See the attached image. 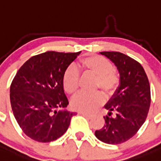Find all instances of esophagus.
I'll list each match as a JSON object with an SVG mask.
<instances>
[{
    "mask_svg": "<svg viewBox=\"0 0 161 161\" xmlns=\"http://www.w3.org/2000/svg\"><path fill=\"white\" fill-rule=\"evenodd\" d=\"M80 114H82V115H83L84 117H87V118H92V115L90 114H87V113H79Z\"/></svg>",
    "mask_w": 161,
    "mask_h": 161,
    "instance_id": "esophagus-1",
    "label": "esophagus"
}]
</instances>
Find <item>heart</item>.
<instances>
[{
    "label": "heart",
    "instance_id": "obj_1",
    "mask_svg": "<svg viewBox=\"0 0 161 161\" xmlns=\"http://www.w3.org/2000/svg\"><path fill=\"white\" fill-rule=\"evenodd\" d=\"M79 67L85 71L96 75V86L100 87L106 95L109 96L115 92L119 78L113 69V65L105 57L99 55H91L83 57L79 63ZM79 70L74 65L68 67L62 79V84L65 92L75 94L79 88ZM104 102V96L100 92H80L73 98L72 107L82 113H91Z\"/></svg>",
    "mask_w": 161,
    "mask_h": 161
}]
</instances>
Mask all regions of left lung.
Listing matches in <instances>:
<instances>
[{
	"label": "left lung",
	"mask_w": 161,
	"mask_h": 161,
	"mask_svg": "<svg viewBox=\"0 0 161 161\" xmlns=\"http://www.w3.org/2000/svg\"><path fill=\"white\" fill-rule=\"evenodd\" d=\"M117 67L119 86L104 105L108 110L105 124L96 130L99 140L108 144H119L138 132L147 116L151 104L150 84L142 65L118 52H101ZM116 115L111 116V111Z\"/></svg>",
	"instance_id": "1"
}]
</instances>
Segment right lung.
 <instances>
[{
    "instance_id": "1",
    "label": "right lung",
    "mask_w": 161,
    "mask_h": 161,
    "mask_svg": "<svg viewBox=\"0 0 161 161\" xmlns=\"http://www.w3.org/2000/svg\"><path fill=\"white\" fill-rule=\"evenodd\" d=\"M80 53L46 52L31 57L17 72L10 86L11 107L18 124L31 139L52 142L68 129L75 113L65 109L69 100L62 79Z\"/></svg>"
}]
</instances>
